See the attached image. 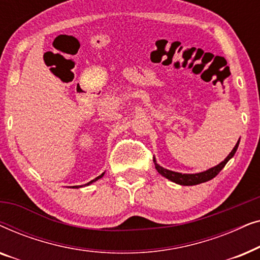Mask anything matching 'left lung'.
<instances>
[{"instance_id": "obj_1", "label": "left lung", "mask_w": 260, "mask_h": 260, "mask_svg": "<svg viewBox=\"0 0 260 260\" xmlns=\"http://www.w3.org/2000/svg\"><path fill=\"white\" fill-rule=\"evenodd\" d=\"M238 145H239V141H238L236 147L233 148V150L230 152V155L227 156V157L223 159L221 163H219L218 166L213 167V168H211V169L206 170V172H202L199 174H181V173L172 172V170L165 169V168H162L161 166H158L154 158L155 167H156V169H157V172L161 174L162 176H165L166 179L173 181V182L182 184V186H194V184H199V183L206 182V181L212 180L213 177H215L216 175H218V174L221 172V169L223 168V167L226 166V163L233 157L234 154H236Z\"/></svg>"}]
</instances>
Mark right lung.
Here are the masks:
<instances>
[{"label":"right lung","instance_id":"add662e5","mask_svg":"<svg viewBox=\"0 0 260 260\" xmlns=\"http://www.w3.org/2000/svg\"><path fill=\"white\" fill-rule=\"evenodd\" d=\"M103 175H104V173H103V174H102V175H99L98 177H95V179H94V180H92V181H90V182H88V183H86V184H85V186H88V184H90V183H92V182H94V181H97L98 179H101V177H102ZM74 188H78V187H77V186H74Z\"/></svg>","mask_w":260,"mask_h":260}]
</instances>
